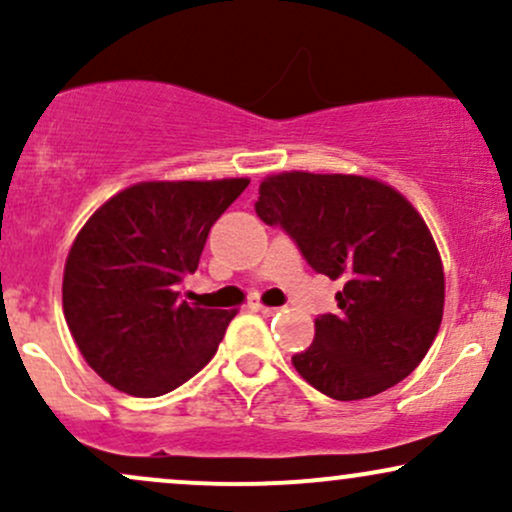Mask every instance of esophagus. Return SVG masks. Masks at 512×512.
Returning <instances> with one entry per match:
<instances>
[{
    "label": "esophagus",
    "instance_id": "esophagus-1",
    "mask_svg": "<svg viewBox=\"0 0 512 512\" xmlns=\"http://www.w3.org/2000/svg\"><path fill=\"white\" fill-rule=\"evenodd\" d=\"M255 310H257V313H262L264 317L279 313V308H269V305H262V303H255Z\"/></svg>",
    "mask_w": 512,
    "mask_h": 512
}]
</instances>
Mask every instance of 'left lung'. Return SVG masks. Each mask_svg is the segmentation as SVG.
<instances>
[{
  "label": "left lung",
  "instance_id": "8db88e82",
  "mask_svg": "<svg viewBox=\"0 0 512 512\" xmlns=\"http://www.w3.org/2000/svg\"><path fill=\"white\" fill-rule=\"evenodd\" d=\"M257 216L279 226L317 274L342 281L337 313L291 358L322 395L351 402L402 383L443 320L445 276L424 219L378 180L279 173L260 185Z\"/></svg>",
  "mask_w": 512,
  "mask_h": 512
}]
</instances>
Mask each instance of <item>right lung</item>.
Here are the masks:
<instances>
[{
	"label": "right lung",
	"mask_w": 512,
	"mask_h": 512,
	"mask_svg": "<svg viewBox=\"0 0 512 512\" xmlns=\"http://www.w3.org/2000/svg\"><path fill=\"white\" fill-rule=\"evenodd\" d=\"M248 182H139L81 228L64 264V320L105 383L158 397L214 358L236 313L182 301L178 284Z\"/></svg>",
	"instance_id": "1"
}]
</instances>
